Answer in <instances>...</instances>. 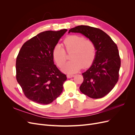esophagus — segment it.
Returning a JSON list of instances; mask_svg holds the SVG:
<instances>
[{
    "instance_id": "34e87169",
    "label": "esophagus",
    "mask_w": 135,
    "mask_h": 135,
    "mask_svg": "<svg viewBox=\"0 0 135 135\" xmlns=\"http://www.w3.org/2000/svg\"><path fill=\"white\" fill-rule=\"evenodd\" d=\"M74 76H75L74 75H67V77L68 78H71L74 77Z\"/></svg>"
}]
</instances>
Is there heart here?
I'll list each match as a JSON object with an SVG mask.
<instances>
[{"label": "heart", "instance_id": "b5f03b06", "mask_svg": "<svg viewBox=\"0 0 135 135\" xmlns=\"http://www.w3.org/2000/svg\"><path fill=\"white\" fill-rule=\"evenodd\" d=\"M65 50L71 52L70 59L62 69L67 74H72L83 68L90 66L96 57V47L91 40L84 39L83 36L78 35L68 36L64 40ZM52 56L57 65L62 68L66 60V54L60 45L56 46L52 51Z\"/></svg>", "mask_w": 135, "mask_h": 135}]
</instances>
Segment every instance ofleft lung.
Wrapping results in <instances>:
<instances>
[{"instance_id": "8db88e82", "label": "left lung", "mask_w": 135, "mask_h": 135, "mask_svg": "<svg viewBox=\"0 0 135 135\" xmlns=\"http://www.w3.org/2000/svg\"><path fill=\"white\" fill-rule=\"evenodd\" d=\"M78 32L92 40L96 47L95 60L83 73V81L79 87L81 93L92 99H100L108 94L119 79L120 59L116 44L100 28L85 25L69 30Z\"/></svg>"}]
</instances>
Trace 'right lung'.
<instances>
[{"instance_id": "add662e5", "label": "right lung", "mask_w": 135, "mask_h": 135, "mask_svg": "<svg viewBox=\"0 0 135 135\" xmlns=\"http://www.w3.org/2000/svg\"><path fill=\"white\" fill-rule=\"evenodd\" d=\"M42 32L23 44L16 59V79L24 95L40 104H49L62 92L66 75L54 64L52 51L67 31Z\"/></svg>"}]
</instances>
